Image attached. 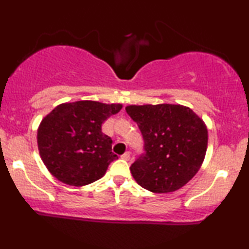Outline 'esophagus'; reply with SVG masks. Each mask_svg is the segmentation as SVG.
I'll return each instance as SVG.
<instances>
[{"label": "esophagus", "mask_w": 249, "mask_h": 249, "mask_svg": "<svg viewBox=\"0 0 249 249\" xmlns=\"http://www.w3.org/2000/svg\"><path fill=\"white\" fill-rule=\"evenodd\" d=\"M122 160H124V161H129L130 160V152H125L124 155L121 156Z\"/></svg>", "instance_id": "obj_1"}]
</instances>
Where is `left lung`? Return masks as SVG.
Segmentation results:
<instances>
[{
    "mask_svg": "<svg viewBox=\"0 0 249 249\" xmlns=\"http://www.w3.org/2000/svg\"><path fill=\"white\" fill-rule=\"evenodd\" d=\"M125 111L145 142V154L130 166L136 182L152 193L168 194L192 180L205 159V122L180 104L128 105Z\"/></svg>",
    "mask_w": 249,
    "mask_h": 249,
    "instance_id": "1",
    "label": "left lung"
}]
</instances>
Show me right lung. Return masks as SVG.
Segmentation results:
<instances>
[{
  "mask_svg": "<svg viewBox=\"0 0 249 249\" xmlns=\"http://www.w3.org/2000/svg\"><path fill=\"white\" fill-rule=\"evenodd\" d=\"M122 104L96 101L62 103L40 122L37 130L39 155L59 181L81 187L101 179L118 156L102 124L118 113Z\"/></svg>",
  "mask_w": 249,
  "mask_h": 249,
  "instance_id": "obj_1",
  "label": "right lung"
}]
</instances>
